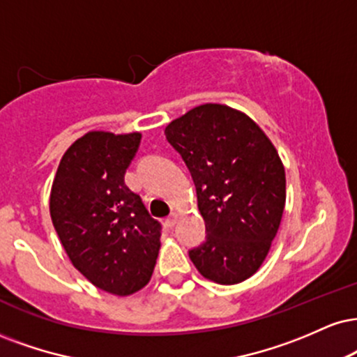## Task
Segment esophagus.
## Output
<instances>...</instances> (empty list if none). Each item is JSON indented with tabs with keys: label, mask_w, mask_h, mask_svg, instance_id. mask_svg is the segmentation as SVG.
I'll use <instances>...</instances> for the list:
<instances>
[{
	"label": "esophagus",
	"mask_w": 357,
	"mask_h": 357,
	"mask_svg": "<svg viewBox=\"0 0 357 357\" xmlns=\"http://www.w3.org/2000/svg\"><path fill=\"white\" fill-rule=\"evenodd\" d=\"M178 218H179L178 213H171L169 216L166 218V226L167 227H173L176 225V221H178Z\"/></svg>",
	"instance_id": "obj_1"
}]
</instances>
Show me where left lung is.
Here are the masks:
<instances>
[{"instance_id":"1","label":"left lung","mask_w":357,"mask_h":357,"mask_svg":"<svg viewBox=\"0 0 357 357\" xmlns=\"http://www.w3.org/2000/svg\"><path fill=\"white\" fill-rule=\"evenodd\" d=\"M165 135L190 169L206 222V241L190 249L192 264L218 284L251 278L284 211L286 176L276 148L251 118L213 102L174 119Z\"/></svg>"}]
</instances>
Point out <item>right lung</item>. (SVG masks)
I'll return each mask as SVG.
<instances>
[{
  "label": "right lung",
  "instance_id": "add662e5",
  "mask_svg": "<svg viewBox=\"0 0 357 357\" xmlns=\"http://www.w3.org/2000/svg\"><path fill=\"white\" fill-rule=\"evenodd\" d=\"M139 143V132L79 137L64 153L50 197L53 226L73 266L116 296L148 284L161 246V222L124 183Z\"/></svg>",
  "mask_w": 357,
  "mask_h": 357
}]
</instances>
